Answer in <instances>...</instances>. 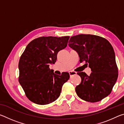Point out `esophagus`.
<instances>
[{"label": "esophagus", "instance_id": "34e87169", "mask_svg": "<svg viewBox=\"0 0 124 124\" xmlns=\"http://www.w3.org/2000/svg\"><path fill=\"white\" fill-rule=\"evenodd\" d=\"M69 74H70V77H72V76H73V75H76L77 72H74V71H70V72H69Z\"/></svg>", "mask_w": 124, "mask_h": 124}]
</instances>
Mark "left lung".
<instances>
[{"mask_svg":"<svg viewBox=\"0 0 124 124\" xmlns=\"http://www.w3.org/2000/svg\"><path fill=\"white\" fill-rule=\"evenodd\" d=\"M69 46L76 51L80 62H85L92 72H78L81 81L75 87L77 95L84 101L96 102L108 96L116 83L118 69L112 45L104 38L79 34L70 38Z\"/></svg>","mask_w":124,"mask_h":124,"instance_id":"obj_1","label":"left lung"}]
</instances>
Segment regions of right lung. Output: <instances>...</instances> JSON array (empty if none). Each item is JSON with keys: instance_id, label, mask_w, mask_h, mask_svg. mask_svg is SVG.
<instances>
[{"instance_id": "right-lung-1", "label": "right lung", "mask_w": 124, "mask_h": 124, "mask_svg": "<svg viewBox=\"0 0 124 124\" xmlns=\"http://www.w3.org/2000/svg\"><path fill=\"white\" fill-rule=\"evenodd\" d=\"M70 37H42L29 43L18 63V81L28 99L40 105L47 104L59 97L68 72L54 74L50 64L57 60L58 51L66 48Z\"/></svg>"}]
</instances>
